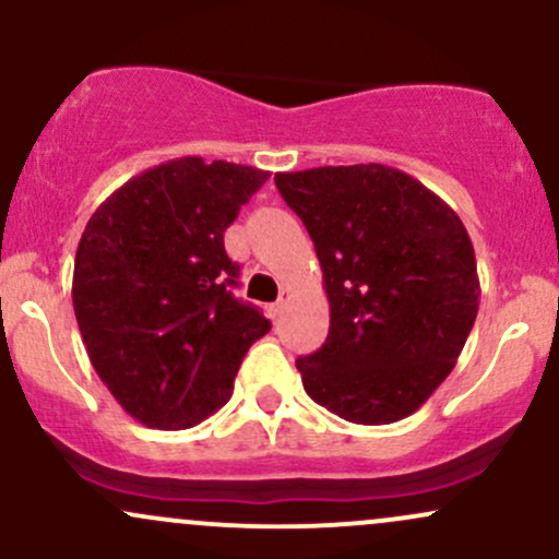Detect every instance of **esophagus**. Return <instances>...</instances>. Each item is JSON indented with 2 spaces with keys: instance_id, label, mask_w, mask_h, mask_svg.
I'll use <instances>...</instances> for the list:
<instances>
[{
  "instance_id": "34e87169",
  "label": "esophagus",
  "mask_w": 559,
  "mask_h": 559,
  "mask_svg": "<svg viewBox=\"0 0 559 559\" xmlns=\"http://www.w3.org/2000/svg\"><path fill=\"white\" fill-rule=\"evenodd\" d=\"M288 297H292V294H288V288H281V297H278V301H275V312H284Z\"/></svg>"
}]
</instances>
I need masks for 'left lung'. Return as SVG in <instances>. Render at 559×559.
Listing matches in <instances>:
<instances>
[{
	"mask_svg": "<svg viewBox=\"0 0 559 559\" xmlns=\"http://www.w3.org/2000/svg\"><path fill=\"white\" fill-rule=\"evenodd\" d=\"M305 223L331 305L325 344L299 357L310 400L360 426L413 415L452 373L478 316V273L457 213L381 163L275 173Z\"/></svg>",
	"mask_w": 559,
	"mask_h": 559,
	"instance_id": "8db88e82",
	"label": "left lung"
}]
</instances>
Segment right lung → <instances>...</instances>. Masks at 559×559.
Wrapping results in <instances>:
<instances>
[{
  "mask_svg": "<svg viewBox=\"0 0 559 559\" xmlns=\"http://www.w3.org/2000/svg\"><path fill=\"white\" fill-rule=\"evenodd\" d=\"M271 173L178 157L133 176L88 217L73 310L88 360L131 418L181 431L234 394L247 349L271 331L230 288L223 234Z\"/></svg>",
  "mask_w": 559,
  "mask_h": 559,
  "instance_id": "obj_1",
  "label": "right lung"
}]
</instances>
